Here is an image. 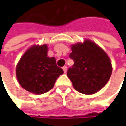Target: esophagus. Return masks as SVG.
I'll list each match as a JSON object with an SVG mask.
<instances>
[{
  "instance_id": "1",
  "label": "esophagus",
  "mask_w": 126,
  "mask_h": 126,
  "mask_svg": "<svg viewBox=\"0 0 126 126\" xmlns=\"http://www.w3.org/2000/svg\"><path fill=\"white\" fill-rule=\"evenodd\" d=\"M63 71L65 73L66 71H67V66L66 65H65V66H63Z\"/></svg>"
}]
</instances>
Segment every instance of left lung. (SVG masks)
I'll list each match as a JSON object with an SVG mask.
<instances>
[{
  "instance_id": "8db88e82",
  "label": "left lung",
  "mask_w": 126,
  "mask_h": 126,
  "mask_svg": "<svg viewBox=\"0 0 126 126\" xmlns=\"http://www.w3.org/2000/svg\"><path fill=\"white\" fill-rule=\"evenodd\" d=\"M71 50L69 57L74 65L68 69L67 76L74 88L84 94H93L104 88L112 71L104 51L90 40L73 45Z\"/></svg>"
}]
</instances>
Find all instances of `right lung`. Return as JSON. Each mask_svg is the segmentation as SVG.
I'll list each match as a JSON object with an SVG mask.
<instances>
[{
	"instance_id": "right-lung-1",
	"label": "right lung",
	"mask_w": 126,
	"mask_h": 126,
	"mask_svg": "<svg viewBox=\"0 0 126 126\" xmlns=\"http://www.w3.org/2000/svg\"><path fill=\"white\" fill-rule=\"evenodd\" d=\"M46 44L31 47L21 58L16 69L20 85L26 90L42 94L54 87L63 70L58 67L54 57L47 56Z\"/></svg>"
}]
</instances>
